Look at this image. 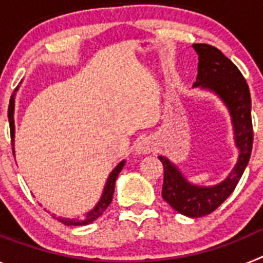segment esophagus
Instances as JSON below:
<instances>
[{
  "instance_id": "obj_1",
  "label": "esophagus",
  "mask_w": 263,
  "mask_h": 263,
  "mask_svg": "<svg viewBox=\"0 0 263 263\" xmlns=\"http://www.w3.org/2000/svg\"><path fill=\"white\" fill-rule=\"evenodd\" d=\"M136 150L138 154H148L154 150V142H153L152 138H141L137 142Z\"/></svg>"
}]
</instances>
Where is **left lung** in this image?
<instances>
[{"label": "left lung", "mask_w": 263, "mask_h": 263, "mask_svg": "<svg viewBox=\"0 0 263 263\" xmlns=\"http://www.w3.org/2000/svg\"><path fill=\"white\" fill-rule=\"evenodd\" d=\"M194 48L199 55L194 87L208 88L221 97L231 111L236 145L240 148V157L233 171L215 187H197L188 183L167 158L159 157L164 173L162 197L176 212L188 217H203L227 200L248 166L253 146L252 99L240 69L221 51L205 43H196Z\"/></svg>", "instance_id": "8db88e82"}]
</instances>
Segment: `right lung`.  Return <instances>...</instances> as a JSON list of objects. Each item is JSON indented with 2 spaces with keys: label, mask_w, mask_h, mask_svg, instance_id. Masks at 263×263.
Wrapping results in <instances>:
<instances>
[{
  "label": "right lung",
  "mask_w": 263,
  "mask_h": 263,
  "mask_svg": "<svg viewBox=\"0 0 263 263\" xmlns=\"http://www.w3.org/2000/svg\"><path fill=\"white\" fill-rule=\"evenodd\" d=\"M14 95H11L10 103H9V109H8V117H9V125H10V137H11V145H14ZM125 164V160H122L117 167H116L113 171L109 175L108 180H106L105 188H104L103 196L100 199V201L97 203V205L95 206L93 210L90 211L87 216H85L83 220H68V218H58L59 221L64 222L66 225H88L90 222H93L96 218H99L100 216L105 212V210L109 206V204L111 203V199H113V192H115V184L116 179H117L118 174L122 170Z\"/></svg>",
  "instance_id": "obj_1"
}]
</instances>
